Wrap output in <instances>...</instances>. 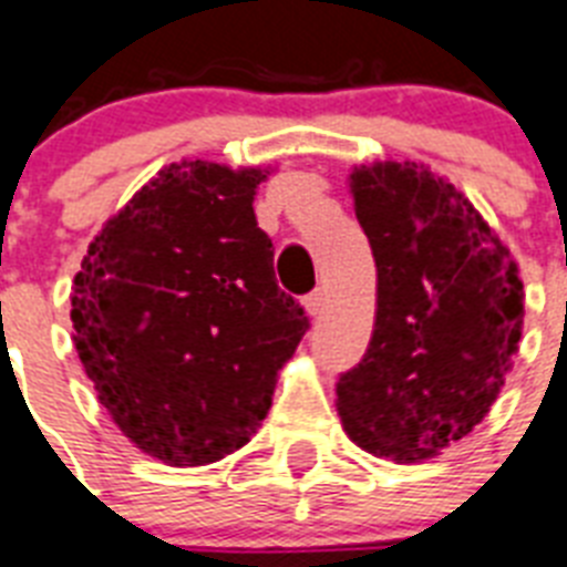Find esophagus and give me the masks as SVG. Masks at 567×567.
Segmentation results:
<instances>
[{
  "instance_id": "obj_1",
  "label": "esophagus",
  "mask_w": 567,
  "mask_h": 567,
  "mask_svg": "<svg viewBox=\"0 0 567 567\" xmlns=\"http://www.w3.org/2000/svg\"><path fill=\"white\" fill-rule=\"evenodd\" d=\"M302 306H306L308 317H320L326 308V293L323 291H311L306 299H302Z\"/></svg>"
}]
</instances>
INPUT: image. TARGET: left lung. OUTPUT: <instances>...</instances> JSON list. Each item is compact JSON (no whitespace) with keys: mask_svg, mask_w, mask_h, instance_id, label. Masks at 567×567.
Here are the masks:
<instances>
[{"mask_svg":"<svg viewBox=\"0 0 567 567\" xmlns=\"http://www.w3.org/2000/svg\"><path fill=\"white\" fill-rule=\"evenodd\" d=\"M349 188L379 288L370 347L338 381L343 431L375 457H436L481 425L513 370L522 274L468 197L425 165H358Z\"/></svg>","mask_w":567,"mask_h":567,"instance_id":"8db88e82","label":"left lung"}]
</instances>
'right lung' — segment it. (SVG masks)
<instances>
[{"mask_svg":"<svg viewBox=\"0 0 567 567\" xmlns=\"http://www.w3.org/2000/svg\"><path fill=\"white\" fill-rule=\"evenodd\" d=\"M268 174L165 165L104 224L72 282V340L99 402L168 466L250 443L308 331L252 212Z\"/></svg>","mask_w":567,"mask_h":567,"instance_id":"obj_1","label":"right lung"}]
</instances>
